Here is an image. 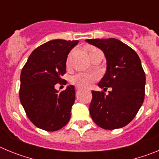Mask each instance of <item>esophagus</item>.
Here are the masks:
<instances>
[{
	"label": "esophagus",
	"instance_id": "obj_1",
	"mask_svg": "<svg viewBox=\"0 0 159 159\" xmlns=\"http://www.w3.org/2000/svg\"><path fill=\"white\" fill-rule=\"evenodd\" d=\"M80 89H82V88H81V87H80V86H76V90H80Z\"/></svg>",
	"mask_w": 159,
	"mask_h": 159
}]
</instances>
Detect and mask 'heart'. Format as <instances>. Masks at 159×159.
Masks as SVG:
<instances>
[{
  "label": "heart",
  "instance_id": "obj_1",
  "mask_svg": "<svg viewBox=\"0 0 159 159\" xmlns=\"http://www.w3.org/2000/svg\"><path fill=\"white\" fill-rule=\"evenodd\" d=\"M98 78L95 73H77L71 78V82L80 87H88Z\"/></svg>",
  "mask_w": 159,
  "mask_h": 159
}]
</instances>
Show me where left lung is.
Wrapping results in <instances>:
<instances>
[{"mask_svg": "<svg viewBox=\"0 0 159 159\" xmlns=\"http://www.w3.org/2000/svg\"><path fill=\"white\" fill-rule=\"evenodd\" d=\"M85 41L104 53L107 70L98 86L103 91L111 88L108 95L92 91L91 117L106 130L125 127L134 119L144 100L146 75L141 60L131 48L115 38Z\"/></svg>", "mask_w": 159, "mask_h": 159, "instance_id": "1", "label": "left lung"}]
</instances>
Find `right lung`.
<instances>
[{
  "label": "right lung",
  "instance_id": "add662e5",
  "mask_svg": "<svg viewBox=\"0 0 159 159\" xmlns=\"http://www.w3.org/2000/svg\"><path fill=\"white\" fill-rule=\"evenodd\" d=\"M78 43L60 39L46 42L31 53L22 68L20 102L31 122L42 130H60L71 118L75 87L68 85L59 92L55 85L61 82L67 55Z\"/></svg>",
  "mask_w": 159,
  "mask_h": 159
}]
</instances>
